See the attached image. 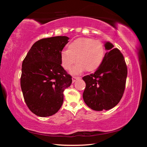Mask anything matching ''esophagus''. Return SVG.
Segmentation results:
<instances>
[{"label": "esophagus", "mask_w": 147, "mask_h": 147, "mask_svg": "<svg viewBox=\"0 0 147 147\" xmlns=\"http://www.w3.org/2000/svg\"><path fill=\"white\" fill-rule=\"evenodd\" d=\"M80 77H79V76H73V82H74L76 80L80 79Z\"/></svg>", "instance_id": "34e87169"}]
</instances>
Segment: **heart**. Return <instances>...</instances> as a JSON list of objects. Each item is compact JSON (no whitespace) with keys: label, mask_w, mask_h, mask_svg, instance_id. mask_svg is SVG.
<instances>
[{"label":"heart","mask_w":147,"mask_h":147,"mask_svg":"<svg viewBox=\"0 0 147 147\" xmlns=\"http://www.w3.org/2000/svg\"><path fill=\"white\" fill-rule=\"evenodd\" d=\"M105 49L101 41L93 39L82 38L76 39L67 46V51L61 54V61L63 67L69 70L76 62L73 69V73H80L96 71L102 62Z\"/></svg>","instance_id":"obj_1"}]
</instances>
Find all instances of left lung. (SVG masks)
<instances>
[{
	"mask_svg": "<svg viewBox=\"0 0 147 147\" xmlns=\"http://www.w3.org/2000/svg\"><path fill=\"white\" fill-rule=\"evenodd\" d=\"M108 52L94 73L84 76L86 86L83 98L87 106L95 111L108 110L119 102L125 89L127 66L124 56L109 42L105 43Z\"/></svg>",
	"mask_w": 147,
	"mask_h": 147,
	"instance_id": "1",
	"label": "left lung"
}]
</instances>
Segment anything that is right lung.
I'll list each match as a JSON object with an SVG mask.
<instances>
[{"instance_id": "add662e5", "label": "right lung", "mask_w": 147, "mask_h": 147, "mask_svg": "<svg viewBox=\"0 0 147 147\" xmlns=\"http://www.w3.org/2000/svg\"><path fill=\"white\" fill-rule=\"evenodd\" d=\"M69 38L56 36L36 41L22 63L21 87L27 106L39 117L58 112L63 102V91L71 86L72 76L61 65V54Z\"/></svg>"}]
</instances>
